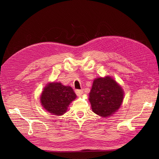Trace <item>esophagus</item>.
I'll use <instances>...</instances> for the list:
<instances>
[{"label":"esophagus","instance_id":"obj_1","mask_svg":"<svg viewBox=\"0 0 159 159\" xmlns=\"http://www.w3.org/2000/svg\"><path fill=\"white\" fill-rule=\"evenodd\" d=\"M83 92H84L83 89H77V90H75V93L78 96H81V95L83 94Z\"/></svg>","mask_w":159,"mask_h":159}]
</instances>
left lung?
I'll return each mask as SVG.
<instances>
[{
  "mask_svg": "<svg viewBox=\"0 0 159 159\" xmlns=\"http://www.w3.org/2000/svg\"><path fill=\"white\" fill-rule=\"evenodd\" d=\"M93 112L102 117L111 116L121 107L124 98L122 87L111 76L95 78L89 93Z\"/></svg>",
  "mask_w": 159,
  "mask_h": 159,
  "instance_id": "1",
  "label": "left lung"
}]
</instances>
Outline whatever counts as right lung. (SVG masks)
<instances>
[{
    "instance_id": "add662e5",
    "label": "right lung",
    "mask_w": 159,
    "mask_h": 159,
    "mask_svg": "<svg viewBox=\"0 0 159 159\" xmlns=\"http://www.w3.org/2000/svg\"><path fill=\"white\" fill-rule=\"evenodd\" d=\"M76 95L70 86L60 82L48 83L40 95V103L43 108L52 115H64Z\"/></svg>"
}]
</instances>
